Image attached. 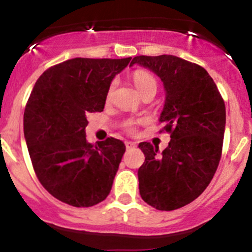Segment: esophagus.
Wrapping results in <instances>:
<instances>
[{
    "label": "esophagus",
    "instance_id": "esophagus-1",
    "mask_svg": "<svg viewBox=\"0 0 252 252\" xmlns=\"http://www.w3.org/2000/svg\"><path fill=\"white\" fill-rule=\"evenodd\" d=\"M136 145H135V142H133V141H126V149H133V147H135Z\"/></svg>",
    "mask_w": 252,
    "mask_h": 252
}]
</instances>
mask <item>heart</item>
I'll return each mask as SVG.
<instances>
[{"instance_id":"heart-1","label":"heart","mask_w":252,"mask_h":252,"mask_svg":"<svg viewBox=\"0 0 252 252\" xmlns=\"http://www.w3.org/2000/svg\"><path fill=\"white\" fill-rule=\"evenodd\" d=\"M133 81L141 95H144V94L146 93H150V91H154V93H156L157 91L156 78H155L151 73L147 72V70H142V69L135 70V72L133 73ZM114 86H116V81H112L107 91V98H110ZM140 122L141 121L129 119V121H126V123H124V129H126V131H129V133H134V131H135L136 126H138Z\"/></svg>"}]
</instances>
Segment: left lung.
<instances>
[{
	"instance_id": "1",
	"label": "left lung",
	"mask_w": 252,
	"mask_h": 252,
	"mask_svg": "<svg viewBox=\"0 0 252 252\" xmlns=\"http://www.w3.org/2000/svg\"><path fill=\"white\" fill-rule=\"evenodd\" d=\"M156 73L166 89L159 133L171 134L168 147L140 142L145 162L139 168V191L159 211L190 204L204 192L222 156L225 105L217 85L196 63L172 55L136 56L130 65Z\"/></svg>"
}]
</instances>
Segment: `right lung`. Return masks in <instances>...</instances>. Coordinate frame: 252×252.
<instances>
[{
    "mask_svg": "<svg viewBox=\"0 0 252 252\" xmlns=\"http://www.w3.org/2000/svg\"><path fill=\"white\" fill-rule=\"evenodd\" d=\"M131 57L73 58L35 83L24 111V136L42 187L60 201L91 207L110 194L126 146L107 138L86 141L88 116L105 108L112 79Z\"/></svg>",
    "mask_w": 252,
    "mask_h": 252,
    "instance_id": "add662e5",
    "label": "right lung"
}]
</instances>
